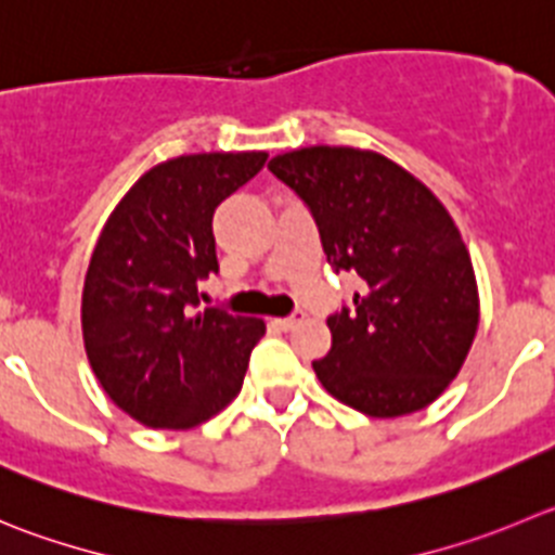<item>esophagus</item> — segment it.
<instances>
[{
	"mask_svg": "<svg viewBox=\"0 0 555 555\" xmlns=\"http://www.w3.org/2000/svg\"><path fill=\"white\" fill-rule=\"evenodd\" d=\"M299 321H302V313H292V315H286V319H274V326L283 332H288V330H294Z\"/></svg>",
	"mask_w": 555,
	"mask_h": 555,
	"instance_id": "1",
	"label": "esophagus"
}]
</instances>
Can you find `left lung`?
<instances>
[{
	"mask_svg": "<svg viewBox=\"0 0 555 555\" xmlns=\"http://www.w3.org/2000/svg\"><path fill=\"white\" fill-rule=\"evenodd\" d=\"M305 202L335 272L360 278L353 305L326 319L332 348L313 371L367 416H403L439 398L479 324L477 278L444 204L389 157L305 146L269 160Z\"/></svg>",
	"mask_w": 555,
	"mask_h": 555,
	"instance_id": "left-lung-1",
	"label": "left lung"
}]
</instances>
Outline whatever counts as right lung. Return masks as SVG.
Here are the masks:
<instances>
[{
    "label": "right lung",
    "mask_w": 555,
    "mask_h": 555,
    "mask_svg": "<svg viewBox=\"0 0 555 555\" xmlns=\"http://www.w3.org/2000/svg\"><path fill=\"white\" fill-rule=\"evenodd\" d=\"M267 152L182 155L150 168L105 220L81 297L89 365L125 414L188 430L231 403L261 319L202 308L218 274L212 218Z\"/></svg>",
    "instance_id": "right-lung-1"
}]
</instances>
